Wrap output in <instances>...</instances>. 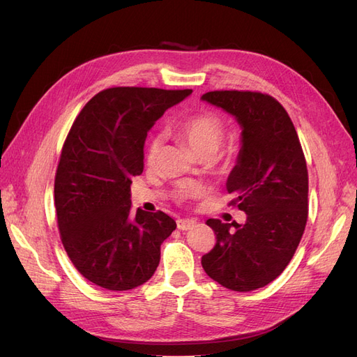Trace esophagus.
I'll list each match as a JSON object with an SVG mask.
<instances>
[{"label":"esophagus","mask_w":357,"mask_h":357,"mask_svg":"<svg viewBox=\"0 0 357 357\" xmlns=\"http://www.w3.org/2000/svg\"><path fill=\"white\" fill-rule=\"evenodd\" d=\"M193 226H197V220H192V219H178L177 220V228L180 231H189L193 228Z\"/></svg>","instance_id":"34e87169"}]
</instances>
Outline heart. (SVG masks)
I'll return each mask as SVG.
<instances>
[{
    "label": "heart",
    "mask_w": 357,
    "mask_h": 357,
    "mask_svg": "<svg viewBox=\"0 0 357 357\" xmlns=\"http://www.w3.org/2000/svg\"><path fill=\"white\" fill-rule=\"evenodd\" d=\"M178 135L186 139L188 144L195 150V152L202 158H210L218 152L220 147L223 137H225V123L222 119L211 112H199L178 122L177 125ZM160 138L153 137L150 138L146 149V160L153 162L159 153ZM197 189H186L181 193V197H197Z\"/></svg>",
    "instance_id": "1"
}]
</instances>
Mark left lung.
Masks as SVG:
<instances>
[{"label": "left lung", "mask_w": 357, "mask_h": 357, "mask_svg": "<svg viewBox=\"0 0 357 357\" xmlns=\"http://www.w3.org/2000/svg\"><path fill=\"white\" fill-rule=\"evenodd\" d=\"M202 100L235 116L243 146L226 189L244 225L208 219L215 244L201 264L226 289L250 291L271 283L294 257L308 218V171L294 122L271 95L213 91Z\"/></svg>", "instance_id": "obj_1"}]
</instances>
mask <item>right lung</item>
I'll return each instance as SVG.
<instances>
[{
    "label": "right lung",
    "instance_id": "right-lung-1",
    "mask_svg": "<svg viewBox=\"0 0 357 357\" xmlns=\"http://www.w3.org/2000/svg\"><path fill=\"white\" fill-rule=\"evenodd\" d=\"M192 89L119 86L88 101L62 146L55 176L61 241L91 283L129 290L152 277L160 244L176 229L164 211L131 210V183L144 169L147 131Z\"/></svg>",
    "mask_w": 357,
    "mask_h": 357
}]
</instances>
